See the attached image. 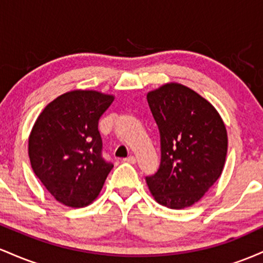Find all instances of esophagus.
Here are the masks:
<instances>
[{
	"mask_svg": "<svg viewBox=\"0 0 263 263\" xmlns=\"http://www.w3.org/2000/svg\"><path fill=\"white\" fill-rule=\"evenodd\" d=\"M123 161H125L126 163H131V164H135V163H136V157L135 156H128L127 158H125V159H123Z\"/></svg>",
	"mask_w": 263,
	"mask_h": 263,
	"instance_id": "obj_1",
	"label": "esophagus"
}]
</instances>
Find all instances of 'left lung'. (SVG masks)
<instances>
[{
    "label": "left lung",
    "instance_id": "left-lung-1",
    "mask_svg": "<svg viewBox=\"0 0 263 263\" xmlns=\"http://www.w3.org/2000/svg\"><path fill=\"white\" fill-rule=\"evenodd\" d=\"M161 136V164L146 177L157 203L192 206L219 179L228 153L224 121L209 101L182 84H165L147 95Z\"/></svg>",
    "mask_w": 263,
    "mask_h": 263
}]
</instances>
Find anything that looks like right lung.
Returning <instances> with one entry per match:
<instances>
[{"label":"right lung","instance_id":"1","mask_svg":"<svg viewBox=\"0 0 263 263\" xmlns=\"http://www.w3.org/2000/svg\"><path fill=\"white\" fill-rule=\"evenodd\" d=\"M114 96L74 90L48 104L28 140L32 170L48 192L66 206L92 203L114 164L102 157L99 120Z\"/></svg>","mask_w":263,"mask_h":263}]
</instances>
